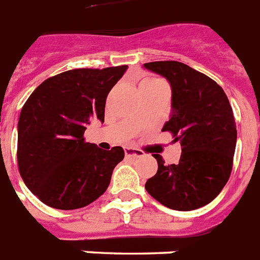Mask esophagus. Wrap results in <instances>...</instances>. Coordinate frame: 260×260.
I'll use <instances>...</instances> for the list:
<instances>
[{
  "label": "esophagus",
  "mask_w": 260,
  "mask_h": 260,
  "mask_svg": "<svg viewBox=\"0 0 260 260\" xmlns=\"http://www.w3.org/2000/svg\"><path fill=\"white\" fill-rule=\"evenodd\" d=\"M124 154L130 158H140L143 155V153L138 149H134V147H124Z\"/></svg>",
  "instance_id": "obj_1"
}]
</instances>
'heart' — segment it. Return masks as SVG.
Listing matches in <instances>:
<instances>
[{"label":"heart","instance_id":"heart-1","mask_svg":"<svg viewBox=\"0 0 260 260\" xmlns=\"http://www.w3.org/2000/svg\"><path fill=\"white\" fill-rule=\"evenodd\" d=\"M157 83H161L158 80H146V82L143 83V86H153V84H157Z\"/></svg>","mask_w":260,"mask_h":260}]
</instances>
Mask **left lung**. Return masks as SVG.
I'll use <instances>...</instances> for the list:
<instances>
[{
  "label": "left lung",
  "mask_w": 260,
  "mask_h": 260,
  "mask_svg": "<svg viewBox=\"0 0 260 260\" xmlns=\"http://www.w3.org/2000/svg\"><path fill=\"white\" fill-rule=\"evenodd\" d=\"M165 78L172 88V111L162 130L181 143L178 164L165 165L145 184L151 197L174 211H192L209 204L232 170L236 124L223 88L204 74L180 61L143 64Z\"/></svg>",
  "instance_id": "left-lung-1"
}]
</instances>
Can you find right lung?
I'll return each mask as SVG.
<instances>
[{
    "label": "right lung",
    "mask_w": 260,
    "mask_h": 260,
    "mask_svg": "<svg viewBox=\"0 0 260 260\" xmlns=\"http://www.w3.org/2000/svg\"><path fill=\"white\" fill-rule=\"evenodd\" d=\"M126 70L61 72L25 102L17 126L18 169L25 185L48 207L83 208L106 192L124 151L99 149L84 142L83 134L92 119L105 122L106 98Z\"/></svg>",
    "instance_id": "1"
}]
</instances>
